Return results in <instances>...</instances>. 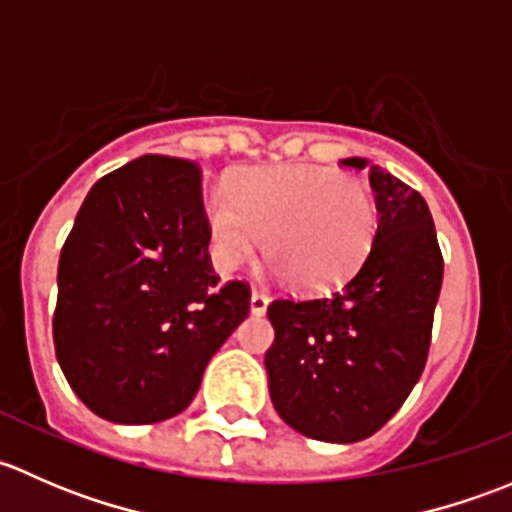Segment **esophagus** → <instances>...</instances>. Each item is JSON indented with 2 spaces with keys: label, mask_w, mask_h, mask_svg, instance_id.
Instances as JSON below:
<instances>
[{
  "label": "esophagus",
  "mask_w": 512,
  "mask_h": 512,
  "mask_svg": "<svg viewBox=\"0 0 512 512\" xmlns=\"http://www.w3.org/2000/svg\"><path fill=\"white\" fill-rule=\"evenodd\" d=\"M267 304H270V297H267L265 292H260V289H252V294H250V312L257 314V317H262V314L267 312Z\"/></svg>",
  "instance_id": "obj_1"
}]
</instances>
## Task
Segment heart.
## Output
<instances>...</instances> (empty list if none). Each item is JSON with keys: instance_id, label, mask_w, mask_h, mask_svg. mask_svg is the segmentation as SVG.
<instances>
[{"instance_id": "1", "label": "heart", "mask_w": 512, "mask_h": 512, "mask_svg": "<svg viewBox=\"0 0 512 512\" xmlns=\"http://www.w3.org/2000/svg\"><path fill=\"white\" fill-rule=\"evenodd\" d=\"M210 252L220 270L265 260L294 289L339 285L371 247L376 205L359 178L322 165L250 168L203 200Z\"/></svg>"}]
</instances>
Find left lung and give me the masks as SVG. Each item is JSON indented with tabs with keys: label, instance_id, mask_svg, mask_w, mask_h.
<instances>
[{
	"label": "left lung",
	"instance_id": "8db88e82",
	"mask_svg": "<svg viewBox=\"0 0 512 512\" xmlns=\"http://www.w3.org/2000/svg\"><path fill=\"white\" fill-rule=\"evenodd\" d=\"M364 170V158H344ZM374 242L327 297L275 299L265 354L270 399L294 431L354 443L379 431L409 399L431 347L443 257L426 200L371 165Z\"/></svg>",
	"mask_w": 512,
	"mask_h": 512
}]
</instances>
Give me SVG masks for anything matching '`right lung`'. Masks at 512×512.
<instances>
[{"mask_svg":"<svg viewBox=\"0 0 512 512\" xmlns=\"http://www.w3.org/2000/svg\"><path fill=\"white\" fill-rule=\"evenodd\" d=\"M190 160L141 156L89 190L61 247L54 347L74 394L113 423L188 409L250 312V287L215 275Z\"/></svg>","mask_w":512,"mask_h":512,"instance_id":"1","label":"right lung"}]
</instances>
